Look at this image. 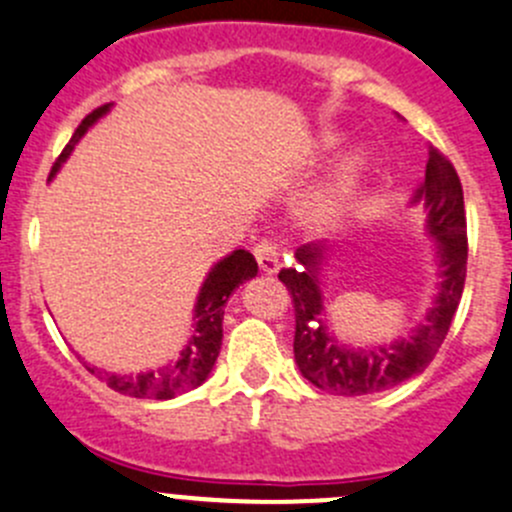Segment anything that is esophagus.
Masks as SVG:
<instances>
[{
  "instance_id": "34e87169",
  "label": "esophagus",
  "mask_w": 512,
  "mask_h": 512,
  "mask_svg": "<svg viewBox=\"0 0 512 512\" xmlns=\"http://www.w3.org/2000/svg\"><path fill=\"white\" fill-rule=\"evenodd\" d=\"M253 256H256L259 269L264 271V274H276V271H279V246H276L274 241H269V238H261V241L253 246Z\"/></svg>"
}]
</instances>
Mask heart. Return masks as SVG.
<instances>
[{"mask_svg":"<svg viewBox=\"0 0 512 512\" xmlns=\"http://www.w3.org/2000/svg\"><path fill=\"white\" fill-rule=\"evenodd\" d=\"M324 145H337V135H326ZM359 168H362V163H359L357 158L347 160V163L337 170L332 183H329L321 193H316L314 201L309 203V208H306V211H309V218H314V221H326V218L337 216V213L342 211L344 201L349 198V193H352L354 183H357Z\"/></svg>","mask_w":512,"mask_h":512,"instance_id":"b5f03b06","label":"heart"}]
</instances>
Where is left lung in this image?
Instances as JSON below:
<instances>
[{
	"label": "left lung",
	"instance_id": "obj_1",
	"mask_svg": "<svg viewBox=\"0 0 512 512\" xmlns=\"http://www.w3.org/2000/svg\"><path fill=\"white\" fill-rule=\"evenodd\" d=\"M425 201L427 226L440 241L442 284L435 306L407 339L379 349H349L334 342L324 324L316 264L324 246L304 243L296 248V259L304 269H281L279 281L286 286L294 304V357L301 374L324 392L359 397L392 389L415 374L425 372L450 332L452 316L460 304L467 274V221L462 183L455 165L430 145L425 183L415 201Z\"/></svg>",
	"mask_w": 512,
	"mask_h": 512
}]
</instances>
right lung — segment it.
Wrapping results in <instances>:
<instances>
[{
  "mask_svg": "<svg viewBox=\"0 0 512 512\" xmlns=\"http://www.w3.org/2000/svg\"><path fill=\"white\" fill-rule=\"evenodd\" d=\"M107 107L102 105L95 107L80 125L72 133L70 143L65 145V150L60 153V158L52 165V173L55 175L60 170V165L70 158L72 148L77 145V140L87 133L92 123L97 118L107 113ZM259 274V266L256 259L246 248H238L231 256L216 264L208 274V279L203 281V289L198 294L196 304V329H193V337L188 339V347L180 352L178 362L170 364V367L158 369V372H143V374H102L95 367H87L92 374L97 372V377L105 379L107 387L115 389L120 394H128V397L138 399H170L175 394H183L188 389L201 387L203 382L211 374L213 364H216L218 352H221V339H223V311H226L228 299H231L233 291L243 284V281L253 279Z\"/></svg>",
  "mask_w": 512,
  "mask_h": 512,
  "instance_id": "obj_1",
  "label": "right lung"
}]
</instances>
